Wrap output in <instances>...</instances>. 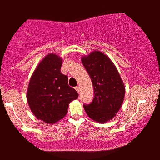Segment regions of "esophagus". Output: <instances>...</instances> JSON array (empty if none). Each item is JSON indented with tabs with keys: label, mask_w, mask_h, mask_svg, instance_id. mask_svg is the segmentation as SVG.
I'll return each mask as SVG.
<instances>
[{
	"label": "esophagus",
	"mask_w": 160,
	"mask_h": 160,
	"mask_svg": "<svg viewBox=\"0 0 160 160\" xmlns=\"http://www.w3.org/2000/svg\"><path fill=\"white\" fill-rule=\"evenodd\" d=\"M75 89H76V91L77 92H78V93H79L80 88H79V87H78V86H77V87L75 88Z\"/></svg>",
	"instance_id": "obj_1"
}]
</instances>
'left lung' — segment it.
Masks as SVG:
<instances>
[{"mask_svg": "<svg viewBox=\"0 0 160 160\" xmlns=\"http://www.w3.org/2000/svg\"><path fill=\"white\" fill-rule=\"evenodd\" d=\"M94 89L93 102L84 108L91 119L106 123L113 119L124 99L126 88L117 67L109 57L95 50L81 58Z\"/></svg>", "mask_w": 160, "mask_h": 160, "instance_id": "left-lung-1", "label": "left lung"}]
</instances>
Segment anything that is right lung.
Returning a JSON list of instances; mask_svg holds the SVG:
<instances>
[{
    "label": "right lung",
    "instance_id": "1",
    "mask_svg": "<svg viewBox=\"0 0 160 160\" xmlns=\"http://www.w3.org/2000/svg\"><path fill=\"white\" fill-rule=\"evenodd\" d=\"M62 58L46 54L30 78L27 101L32 113L39 121L54 124L65 117L69 105L78 93L68 84V77L61 72Z\"/></svg>",
    "mask_w": 160,
    "mask_h": 160
}]
</instances>
